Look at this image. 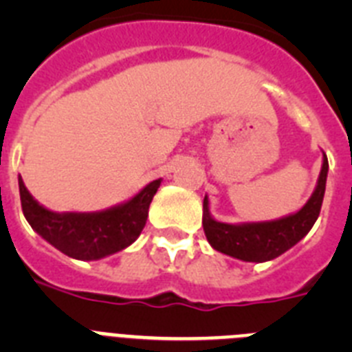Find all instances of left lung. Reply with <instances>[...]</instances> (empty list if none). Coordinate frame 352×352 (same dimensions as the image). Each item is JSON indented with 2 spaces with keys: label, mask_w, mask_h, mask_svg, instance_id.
<instances>
[{
  "label": "left lung",
  "mask_w": 352,
  "mask_h": 352,
  "mask_svg": "<svg viewBox=\"0 0 352 352\" xmlns=\"http://www.w3.org/2000/svg\"><path fill=\"white\" fill-rule=\"evenodd\" d=\"M328 178V158L322 153V166L317 185L309 201L294 213L266 222H220L211 214L210 199L204 195L203 227L214 250L245 263H266L282 256L309 234L322 206Z\"/></svg>",
  "instance_id": "obj_1"
}]
</instances>
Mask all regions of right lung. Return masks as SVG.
Listing matches in <instances>:
<instances>
[{
    "label": "right lung",
    "mask_w": 352,
    "mask_h": 352,
    "mask_svg": "<svg viewBox=\"0 0 352 352\" xmlns=\"http://www.w3.org/2000/svg\"><path fill=\"white\" fill-rule=\"evenodd\" d=\"M160 183L155 179L125 203L89 213L47 210L30 194L21 176L19 194L24 217L36 234L72 259L98 261L125 250L139 238Z\"/></svg>",
    "instance_id": "obj_1"
}]
</instances>
